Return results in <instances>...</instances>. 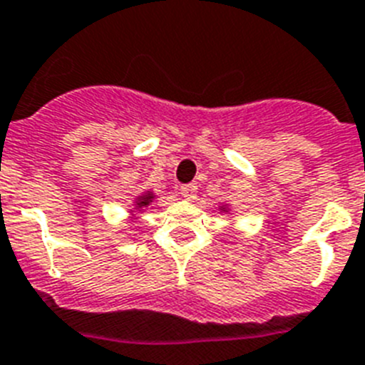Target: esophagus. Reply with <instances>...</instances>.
Returning a JSON list of instances; mask_svg holds the SVG:
<instances>
[{
  "label": "esophagus",
  "instance_id": "34e87169",
  "mask_svg": "<svg viewBox=\"0 0 365 365\" xmlns=\"http://www.w3.org/2000/svg\"><path fill=\"white\" fill-rule=\"evenodd\" d=\"M180 191H182V196H183V198H185L187 202H192L196 198L198 187H196L195 183H189V185H183L182 189H180Z\"/></svg>",
  "mask_w": 365,
  "mask_h": 365
}]
</instances>
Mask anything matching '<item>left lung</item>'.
Listing matches in <instances>:
<instances>
[{
	"label": "left lung",
	"instance_id": "8db88e82",
	"mask_svg": "<svg viewBox=\"0 0 365 365\" xmlns=\"http://www.w3.org/2000/svg\"><path fill=\"white\" fill-rule=\"evenodd\" d=\"M217 211H218V213H222V215H226V217L233 218V209H231V205L226 204V202H220V204H218V207H217Z\"/></svg>",
	"mask_w": 365,
	"mask_h": 365
}]
</instances>
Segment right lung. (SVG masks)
Returning a JSON list of instances; mask_svg holds the SVG:
<instances>
[{"instance_id":"1","label":"right lung","mask_w":365,"mask_h":365,"mask_svg":"<svg viewBox=\"0 0 365 365\" xmlns=\"http://www.w3.org/2000/svg\"><path fill=\"white\" fill-rule=\"evenodd\" d=\"M158 195L152 189H148V191H143V192H139L138 196H134V200H132V204L128 205V218L130 217H134L135 213H141L143 209H147L148 205L152 204V202H156Z\"/></svg>"}]
</instances>
